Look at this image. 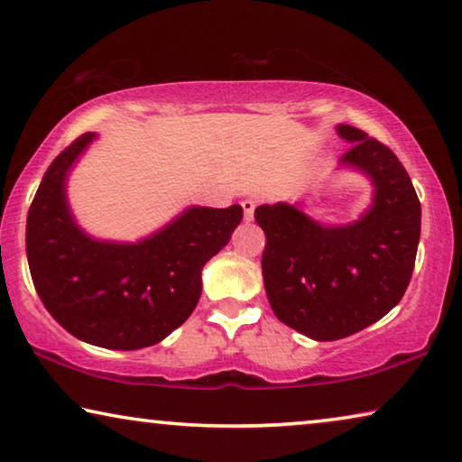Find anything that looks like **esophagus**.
Wrapping results in <instances>:
<instances>
[{"label": "esophagus", "mask_w": 462, "mask_h": 462, "mask_svg": "<svg viewBox=\"0 0 462 462\" xmlns=\"http://www.w3.org/2000/svg\"><path fill=\"white\" fill-rule=\"evenodd\" d=\"M243 211H245V222H253V217H254V201L245 199L243 201Z\"/></svg>", "instance_id": "1"}]
</instances>
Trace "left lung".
Segmentation results:
<instances>
[{
    "label": "left lung",
    "instance_id": "1",
    "mask_svg": "<svg viewBox=\"0 0 462 462\" xmlns=\"http://www.w3.org/2000/svg\"><path fill=\"white\" fill-rule=\"evenodd\" d=\"M337 135L351 145L337 171L372 185L357 219L319 222L306 214V197L254 209L267 236L261 269L271 309L314 341L362 331L401 302L421 230V205L399 158L351 125H337Z\"/></svg>",
    "mask_w": 462,
    "mask_h": 462
}]
</instances>
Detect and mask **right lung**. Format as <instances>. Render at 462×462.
<instances>
[{"instance_id": "add662e5", "label": "right lung", "mask_w": 462, "mask_h": 462, "mask_svg": "<svg viewBox=\"0 0 462 462\" xmlns=\"http://www.w3.org/2000/svg\"><path fill=\"white\" fill-rule=\"evenodd\" d=\"M94 139L79 135L47 168L28 209V267L36 294L65 331L90 346L142 349L191 317L205 263L230 243L243 208L189 205L135 243L92 236L69 208L68 180Z\"/></svg>"}]
</instances>
